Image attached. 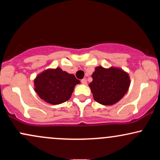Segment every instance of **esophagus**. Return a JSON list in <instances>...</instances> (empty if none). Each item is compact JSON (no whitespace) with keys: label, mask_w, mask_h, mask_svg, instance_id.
<instances>
[{"label":"esophagus","mask_w":160,"mask_h":160,"mask_svg":"<svg viewBox=\"0 0 160 160\" xmlns=\"http://www.w3.org/2000/svg\"><path fill=\"white\" fill-rule=\"evenodd\" d=\"M81 82H82V84H86V83H87V82H86V79H82V80H81Z\"/></svg>","instance_id":"1"}]
</instances>
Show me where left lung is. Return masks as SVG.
I'll list each match as a JSON object with an SVG mask.
<instances>
[{
  "label": "left lung",
  "instance_id": "8db88e82",
  "mask_svg": "<svg viewBox=\"0 0 160 160\" xmlns=\"http://www.w3.org/2000/svg\"><path fill=\"white\" fill-rule=\"evenodd\" d=\"M89 84L95 101L103 105H112L120 100L130 86L128 74L117 68H95Z\"/></svg>",
  "mask_w": 160,
  "mask_h": 160
}]
</instances>
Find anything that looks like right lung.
<instances>
[{
  "instance_id": "right-lung-1",
  "label": "right lung",
  "mask_w": 160,
  "mask_h": 160,
  "mask_svg": "<svg viewBox=\"0 0 160 160\" xmlns=\"http://www.w3.org/2000/svg\"><path fill=\"white\" fill-rule=\"evenodd\" d=\"M80 83L74 74L59 68L48 69L38 74L34 80V90L47 103L59 104L71 98L75 86Z\"/></svg>"
}]
</instances>
